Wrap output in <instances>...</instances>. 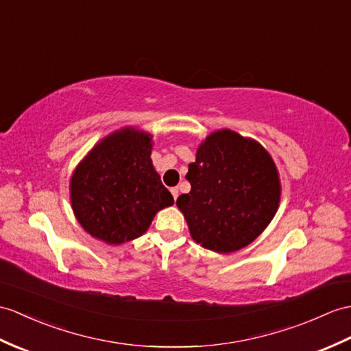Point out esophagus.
Here are the masks:
<instances>
[{
    "label": "esophagus",
    "instance_id": "obj_1",
    "mask_svg": "<svg viewBox=\"0 0 351 351\" xmlns=\"http://www.w3.org/2000/svg\"><path fill=\"white\" fill-rule=\"evenodd\" d=\"M170 193H172V195H173V199L176 200V199H178V195H179V190L176 189V186H175V189H172V190H170Z\"/></svg>",
    "mask_w": 351,
    "mask_h": 351
}]
</instances>
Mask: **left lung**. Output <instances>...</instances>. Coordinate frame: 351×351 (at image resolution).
Instances as JSON below:
<instances>
[{"label":"left lung","mask_w":351,"mask_h":351,"mask_svg":"<svg viewBox=\"0 0 351 351\" xmlns=\"http://www.w3.org/2000/svg\"><path fill=\"white\" fill-rule=\"evenodd\" d=\"M185 178L191 191L179 195L176 206L191 238L219 254L250 245L278 210L281 184L272 157L232 130L200 143Z\"/></svg>","instance_id":"8db88e82"}]
</instances>
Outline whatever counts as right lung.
<instances>
[{
	"instance_id": "obj_1",
	"label": "right lung",
	"mask_w": 351,
	"mask_h": 351,
	"mask_svg": "<svg viewBox=\"0 0 351 351\" xmlns=\"http://www.w3.org/2000/svg\"><path fill=\"white\" fill-rule=\"evenodd\" d=\"M152 136L124 128L104 137L70 181L71 208L94 238L119 245L142 236L173 197L151 160Z\"/></svg>"
}]
</instances>
